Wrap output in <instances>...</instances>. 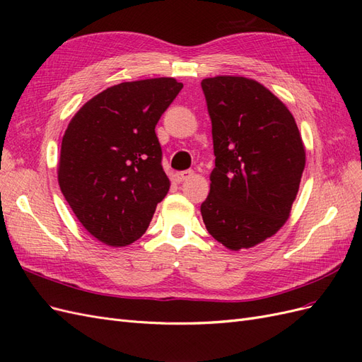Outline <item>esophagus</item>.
<instances>
[{
    "mask_svg": "<svg viewBox=\"0 0 362 362\" xmlns=\"http://www.w3.org/2000/svg\"><path fill=\"white\" fill-rule=\"evenodd\" d=\"M193 175V170L192 169H189V170H181V172H177L173 175V178H175V181L177 182H182V181H185V180H189L190 177Z\"/></svg>",
    "mask_w": 362,
    "mask_h": 362,
    "instance_id": "34e87169",
    "label": "esophagus"
}]
</instances>
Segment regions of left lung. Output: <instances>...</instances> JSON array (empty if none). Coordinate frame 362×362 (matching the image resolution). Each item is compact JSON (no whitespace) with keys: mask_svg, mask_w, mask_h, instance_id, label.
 Masks as SVG:
<instances>
[{"mask_svg":"<svg viewBox=\"0 0 362 362\" xmlns=\"http://www.w3.org/2000/svg\"><path fill=\"white\" fill-rule=\"evenodd\" d=\"M201 86L216 156L202 218L218 243L247 249L287 222L305 148L293 115L262 84L223 75L205 78Z\"/></svg>","mask_w":362,"mask_h":362,"instance_id":"left-lung-1","label":"left lung"}]
</instances>
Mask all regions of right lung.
<instances>
[{
    "instance_id": "obj_1",
    "label": "right lung",
    "mask_w": 362,
    "mask_h": 362,
    "mask_svg": "<svg viewBox=\"0 0 362 362\" xmlns=\"http://www.w3.org/2000/svg\"><path fill=\"white\" fill-rule=\"evenodd\" d=\"M182 83H120L87 101L64 131L59 184L81 225L108 246L146 233L169 192L156 125Z\"/></svg>"
}]
</instances>
